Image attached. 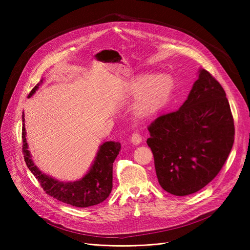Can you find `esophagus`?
<instances>
[{
	"label": "esophagus",
	"instance_id": "1",
	"mask_svg": "<svg viewBox=\"0 0 250 250\" xmlns=\"http://www.w3.org/2000/svg\"><path fill=\"white\" fill-rule=\"evenodd\" d=\"M131 142H132L133 145H139V144L142 142L141 134L138 133V132L132 133V135H131Z\"/></svg>",
	"mask_w": 250,
	"mask_h": 250
}]
</instances>
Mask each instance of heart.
Masks as SVG:
<instances>
[{
    "label": "heart",
    "instance_id": "b5f03b06",
    "mask_svg": "<svg viewBox=\"0 0 250 250\" xmlns=\"http://www.w3.org/2000/svg\"><path fill=\"white\" fill-rule=\"evenodd\" d=\"M173 88L172 79L167 75L145 74L129 86L130 93L138 95L133 111L138 117H149L160 110L168 101Z\"/></svg>",
    "mask_w": 250,
    "mask_h": 250
}]
</instances>
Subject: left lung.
Segmentation results:
<instances>
[{
	"mask_svg": "<svg viewBox=\"0 0 250 250\" xmlns=\"http://www.w3.org/2000/svg\"><path fill=\"white\" fill-rule=\"evenodd\" d=\"M180 108L156 118L148 127L156 176L175 196L198 192L213 180L229 157L234 140L233 118L223 87L199 70Z\"/></svg>",
	"mask_w": 250,
	"mask_h": 250,
	"instance_id": "left-lung-1",
	"label": "left lung"
}]
</instances>
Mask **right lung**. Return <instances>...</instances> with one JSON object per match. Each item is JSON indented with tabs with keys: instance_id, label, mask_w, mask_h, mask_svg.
I'll list each match as a JSON object with an SVG mask.
<instances>
[{
	"instance_id": "right-lung-1",
	"label": "right lung",
	"mask_w": 250,
	"mask_h": 250,
	"mask_svg": "<svg viewBox=\"0 0 250 250\" xmlns=\"http://www.w3.org/2000/svg\"><path fill=\"white\" fill-rule=\"evenodd\" d=\"M42 83L41 80L30 92L31 97ZM25 118L22 112V153L27 167L39 180L43 191L59 201L77 208H87L99 204L106 199L112 188V164L121 150L119 142H105L100 146L89 171L81 179L76 181H59L36 167L28 150L26 139Z\"/></svg>"
}]
</instances>
